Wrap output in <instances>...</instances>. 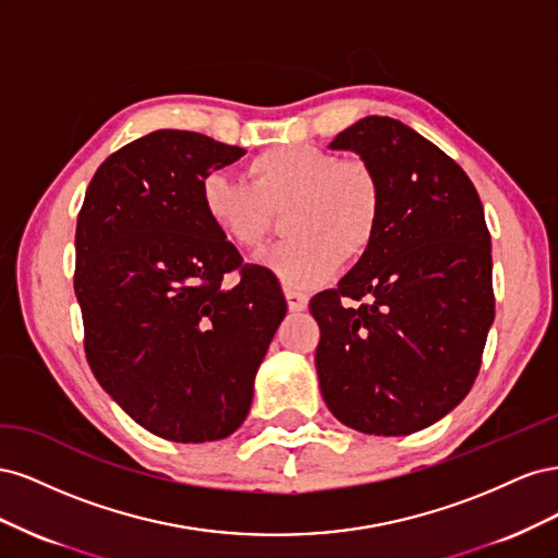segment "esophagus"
Returning a JSON list of instances; mask_svg holds the SVG:
<instances>
[{"instance_id":"obj_1","label":"esophagus","mask_w":558,"mask_h":558,"mask_svg":"<svg viewBox=\"0 0 558 558\" xmlns=\"http://www.w3.org/2000/svg\"><path fill=\"white\" fill-rule=\"evenodd\" d=\"M283 295H286V302H289L291 312H305L307 310V302H310L307 295L295 293V291H286Z\"/></svg>"}]
</instances>
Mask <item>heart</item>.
<instances>
[{"mask_svg":"<svg viewBox=\"0 0 558 558\" xmlns=\"http://www.w3.org/2000/svg\"><path fill=\"white\" fill-rule=\"evenodd\" d=\"M248 181L214 172L199 185V207L232 246L253 251L286 206L291 240L258 258L289 289H314L359 260L375 244L384 197L377 174L363 160L291 144L260 150L246 162Z\"/></svg>","mask_w":558,"mask_h":558,"instance_id":"heart-1","label":"heart"}]
</instances>
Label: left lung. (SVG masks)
Wrapping results in <instances>:
<instances>
[{
  "mask_svg": "<svg viewBox=\"0 0 558 558\" xmlns=\"http://www.w3.org/2000/svg\"><path fill=\"white\" fill-rule=\"evenodd\" d=\"M330 148L377 174L384 214L365 256L310 302L320 396L353 430L410 435L449 414L480 373L496 312L492 234L468 174L396 118L365 116Z\"/></svg>",
  "mask_w": 558,
  "mask_h": 558,
  "instance_id": "8db88e82",
  "label": "left lung"
}]
</instances>
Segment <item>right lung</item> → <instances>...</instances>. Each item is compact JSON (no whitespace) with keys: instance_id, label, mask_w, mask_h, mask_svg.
<instances>
[{"instance_id":"obj_1","label":"right lung","mask_w":558,"mask_h":558,"mask_svg":"<svg viewBox=\"0 0 558 558\" xmlns=\"http://www.w3.org/2000/svg\"><path fill=\"white\" fill-rule=\"evenodd\" d=\"M246 154L156 130L95 172L76 221L74 291L99 386L148 433L214 442L251 410L253 379L286 316L272 272L202 214L199 185ZM241 281L222 289V277Z\"/></svg>"}]
</instances>
